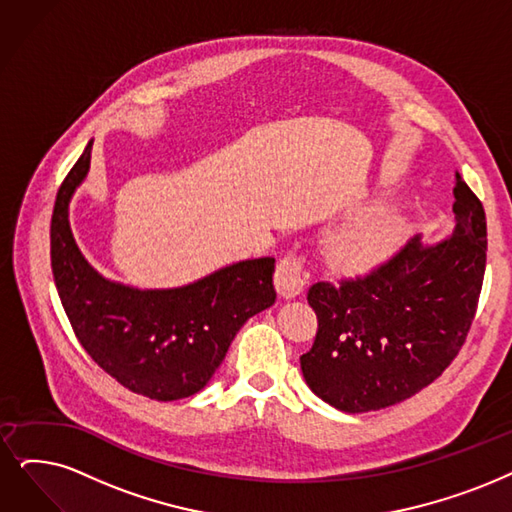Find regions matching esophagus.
<instances>
[{"label":"esophagus","instance_id":"obj_1","mask_svg":"<svg viewBox=\"0 0 512 512\" xmlns=\"http://www.w3.org/2000/svg\"><path fill=\"white\" fill-rule=\"evenodd\" d=\"M306 281H309V273L304 269V260L298 254L283 256L275 269V288L279 296L294 298L298 296Z\"/></svg>","mask_w":512,"mask_h":512}]
</instances>
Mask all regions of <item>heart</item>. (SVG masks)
I'll list each match as a JSON object with an SVG mask.
<instances>
[{"mask_svg":"<svg viewBox=\"0 0 512 512\" xmlns=\"http://www.w3.org/2000/svg\"><path fill=\"white\" fill-rule=\"evenodd\" d=\"M403 220L378 208L336 231L327 243V256L346 273H365L391 258L403 241Z\"/></svg>","mask_w":512,"mask_h":512,"instance_id":"obj_1","label":"heart"}]
</instances>
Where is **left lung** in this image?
I'll use <instances>...</instances> for the list:
<instances>
[{
    "instance_id": "8db88e82",
    "label": "left lung",
    "mask_w": 512,
    "mask_h": 512,
    "mask_svg": "<svg viewBox=\"0 0 512 512\" xmlns=\"http://www.w3.org/2000/svg\"><path fill=\"white\" fill-rule=\"evenodd\" d=\"M456 231L435 245L420 235L370 273L317 281L306 300L317 336L300 357L311 391L342 412L410 399L456 359L473 325L487 258L479 197L456 172Z\"/></svg>"
}]
</instances>
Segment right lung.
I'll list each match as a JSON object with an SVG mask.
<instances>
[{
	"label": "right lung",
	"mask_w": 512,
	"mask_h": 512,
	"mask_svg": "<svg viewBox=\"0 0 512 512\" xmlns=\"http://www.w3.org/2000/svg\"><path fill=\"white\" fill-rule=\"evenodd\" d=\"M92 142L60 185L50 224L54 283L84 351L132 393L157 401L201 391L239 327L275 302V258L231 264L185 288L136 290L98 275L69 227Z\"/></svg>",
	"instance_id": "obj_1"
}]
</instances>
